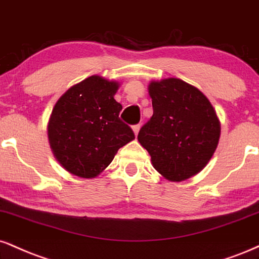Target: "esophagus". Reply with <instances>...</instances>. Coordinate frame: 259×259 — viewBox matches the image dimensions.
<instances>
[{
    "mask_svg": "<svg viewBox=\"0 0 259 259\" xmlns=\"http://www.w3.org/2000/svg\"><path fill=\"white\" fill-rule=\"evenodd\" d=\"M140 124H136V125H134L133 126V132H134V134H135L136 136H138V134H139V132H140Z\"/></svg>",
    "mask_w": 259,
    "mask_h": 259,
    "instance_id": "esophagus-1",
    "label": "esophagus"
}]
</instances>
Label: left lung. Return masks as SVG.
Masks as SVG:
<instances>
[{"label": "left lung", "mask_w": 259, "mask_h": 259, "mask_svg": "<svg viewBox=\"0 0 259 259\" xmlns=\"http://www.w3.org/2000/svg\"><path fill=\"white\" fill-rule=\"evenodd\" d=\"M153 116L138 140L165 180L181 182L206 166L219 146L221 123L197 87L180 78L151 80Z\"/></svg>", "instance_id": "1"}]
</instances>
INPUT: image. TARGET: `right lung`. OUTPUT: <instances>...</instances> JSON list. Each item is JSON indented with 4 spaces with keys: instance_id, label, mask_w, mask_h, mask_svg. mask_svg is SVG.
Wrapping results in <instances>:
<instances>
[{
    "instance_id": "right-lung-1",
    "label": "right lung",
    "mask_w": 259,
    "mask_h": 259,
    "mask_svg": "<svg viewBox=\"0 0 259 259\" xmlns=\"http://www.w3.org/2000/svg\"><path fill=\"white\" fill-rule=\"evenodd\" d=\"M120 83L94 74L60 96L48 121L49 146L65 170L82 179L104 171L118 149L135 139L119 119Z\"/></svg>"
}]
</instances>
